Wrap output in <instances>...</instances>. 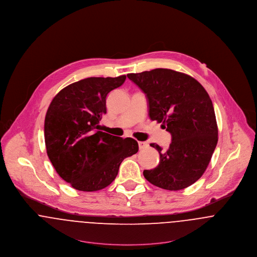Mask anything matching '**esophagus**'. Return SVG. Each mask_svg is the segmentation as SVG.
Instances as JSON below:
<instances>
[{
	"mask_svg": "<svg viewBox=\"0 0 257 257\" xmlns=\"http://www.w3.org/2000/svg\"><path fill=\"white\" fill-rule=\"evenodd\" d=\"M138 145H139V149L140 150H145V149H147L149 147L148 143H146V142H139Z\"/></svg>",
	"mask_w": 257,
	"mask_h": 257,
	"instance_id": "1",
	"label": "esophagus"
}]
</instances>
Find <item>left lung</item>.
<instances>
[{
    "instance_id": "left-lung-1",
    "label": "left lung",
    "mask_w": 257,
    "mask_h": 257,
    "mask_svg": "<svg viewBox=\"0 0 257 257\" xmlns=\"http://www.w3.org/2000/svg\"><path fill=\"white\" fill-rule=\"evenodd\" d=\"M127 76L146 94L150 118L172 136L168 151L151 144L160 160L156 168L144 171L145 178L167 190L190 186L205 173L218 140L209 94L192 76L170 69Z\"/></svg>"
}]
</instances>
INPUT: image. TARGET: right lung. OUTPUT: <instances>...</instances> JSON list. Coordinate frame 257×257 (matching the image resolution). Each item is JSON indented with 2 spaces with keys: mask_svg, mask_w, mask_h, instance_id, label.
Segmentation results:
<instances>
[{
  "mask_svg": "<svg viewBox=\"0 0 257 257\" xmlns=\"http://www.w3.org/2000/svg\"><path fill=\"white\" fill-rule=\"evenodd\" d=\"M125 79L126 76L81 79L63 88L48 106L45 119L48 158L76 190L105 188L116 178L121 162L139 151L134 139L100 131L106 96Z\"/></svg>",
  "mask_w": 257,
  "mask_h": 257,
  "instance_id": "right-lung-1",
  "label": "right lung"
}]
</instances>
